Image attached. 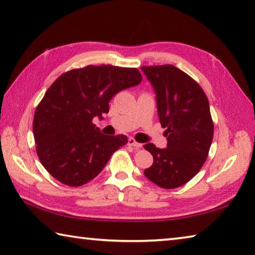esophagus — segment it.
<instances>
[{
  "mask_svg": "<svg viewBox=\"0 0 255 255\" xmlns=\"http://www.w3.org/2000/svg\"><path fill=\"white\" fill-rule=\"evenodd\" d=\"M128 145L129 146H132V147H135V148H140L141 147V144H139V143H137V141L133 139V138H129L128 139Z\"/></svg>",
  "mask_w": 255,
  "mask_h": 255,
  "instance_id": "34e87169",
  "label": "esophagus"
}]
</instances>
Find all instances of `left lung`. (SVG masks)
<instances>
[{
	"label": "left lung",
	"instance_id": "8db88e82",
	"mask_svg": "<svg viewBox=\"0 0 255 255\" xmlns=\"http://www.w3.org/2000/svg\"><path fill=\"white\" fill-rule=\"evenodd\" d=\"M141 71L156 93L159 123L167 137L166 148L144 145L154 158L144 174L161 188H178L200 171L208 156L214 137L208 99L195 80L173 65Z\"/></svg>",
	"mask_w": 255,
	"mask_h": 255
}]
</instances>
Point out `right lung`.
<instances>
[{"mask_svg": "<svg viewBox=\"0 0 255 255\" xmlns=\"http://www.w3.org/2000/svg\"><path fill=\"white\" fill-rule=\"evenodd\" d=\"M141 80L137 68L90 65L64 73L49 86L32 129L38 157L51 176L80 187L100 173L128 138L103 135L92 120L102 119L111 99Z\"/></svg>", "mask_w": 255, "mask_h": 255, "instance_id": "obj_1", "label": "right lung"}]
</instances>
